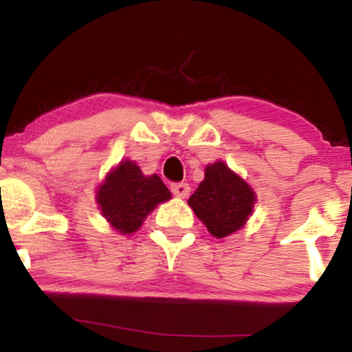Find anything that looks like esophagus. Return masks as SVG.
Returning <instances> with one entry per match:
<instances>
[{
  "label": "esophagus",
  "mask_w": 352,
  "mask_h": 352,
  "mask_svg": "<svg viewBox=\"0 0 352 352\" xmlns=\"http://www.w3.org/2000/svg\"><path fill=\"white\" fill-rule=\"evenodd\" d=\"M170 190H172L173 195L179 197V199H185V197H187L190 193L188 184H184V182H177V184H172Z\"/></svg>",
  "instance_id": "1"
}]
</instances>
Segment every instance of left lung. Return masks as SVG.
<instances>
[{"instance_id":"obj_1","label":"left lung","mask_w":352,"mask_h":352,"mask_svg":"<svg viewBox=\"0 0 352 352\" xmlns=\"http://www.w3.org/2000/svg\"><path fill=\"white\" fill-rule=\"evenodd\" d=\"M256 201L254 192L225 162L210 164L205 179L188 199V205L208 232L225 238L243 228Z\"/></svg>"}]
</instances>
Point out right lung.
<instances>
[{
  "label": "right lung",
  "mask_w": 352,
  "mask_h": 352,
  "mask_svg": "<svg viewBox=\"0 0 352 352\" xmlns=\"http://www.w3.org/2000/svg\"><path fill=\"white\" fill-rule=\"evenodd\" d=\"M170 197V190L159 175L145 177L139 165L131 160H124L109 172L98 190L100 212L122 235L137 232L157 204Z\"/></svg>",
  "instance_id": "1"
}]
</instances>
